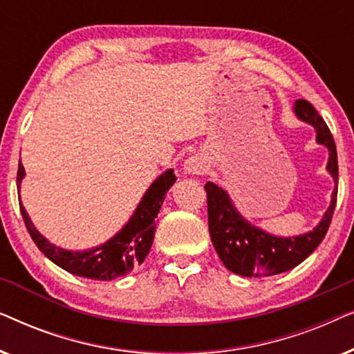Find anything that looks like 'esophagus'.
<instances>
[{
	"instance_id": "esophagus-1",
	"label": "esophagus",
	"mask_w": 354,
	"mask_h": 354,
	"mask_svg": "<svg viewBox=\"0 0 354 354\" xmlns=\"http://www.w3.org/2000/svg\"><path fill=\"white\" fill-rule=\"evenodd\" d=\"M206 167L205 158L200 156V154H193L183 162V171H185V174H190V176H200L206 171Z\"/></svg>"
}]
</instances>
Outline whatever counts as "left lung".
<instances>
[{"label": "left lung", "mask_w": 354, "mask_h": 354, "mask_svg": "<svg viewBox=\"0 0 354 354\" xmlns=\"http://www.w3.org/2000/svg\"><path fill=\"white\" fill-rule=\"evenodd\" d=\"M293 113L316 132L317 145L327 148V172L333 178L330 205L316 227L299 235L280 236L251 224L232 201L227 190L219 183L207 182V221L212 245L224 266L234 274L243 277H268L287 272L301 264L326 236L337 203L338 161L337 147L327 124L306 100H298Z\"/></svg>", "instance_id": "1"}]
</instances>
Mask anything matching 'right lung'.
<instances>
[{
    "label": "right lung",
    "mask_w": 354,
    "mask_h": 354,
    "mask_svg": "<svg viewBox=\"0 0 354 354\" xmlns=\"http://www.w3.org/2000/svg\"><path fill=\"white\" fill-rule=\"evenodd\" d=\"M26 177V169L19 162L17 169V192L21 193V185ZM176 182V174L172 169L164 171L161 176L154 178L142 200L135 207L133 214L125 222L118 234H114L104 243L88 250H66L62 246L53 245L45 235L37 230L30 216L24 207L21 196L19 206L26 222V227L35 241L38 250L67 272L79 277L93 280H113L132 272L135 266L142 264L151 250L154 230H156V217L166 198L169 188Z\"/></svg>",
    "instance_id": "1"
}]
</instances>
